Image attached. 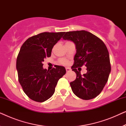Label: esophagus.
I'll return each instance as SVG.
<instances>
[{"instance_id": "1", "label": "esophagus", "mask_w": 126, "mask_h": 126, "mask_svg": "<svg viewBox=\"0 0 126 126\" xmlns=\"http://www.w3.org/2000/svg\"><path fill=\"white\" fill-rule=\"evenodd\" d=\"M66 70L67 72H69L71 71V69H70V68H66Z\"/></svg>"}]
</instances>
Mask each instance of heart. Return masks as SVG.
Wrapping results in <instances>:
<instances>
[{"mask_svg":"<svg viewBox=\"0 0 126 126\" xmlns=\"http://www.w3.org/2000/svg\"><path fill=\"white\" fill-rule=\"evenodd\" d=\"M59 62L63 65H66V64H68V61L65 59H63V58H61V59H60Z\"/></svg>","mask_w":126,"mask_h":126,"instance_id":"b5f03b06","label":"heart"}]
</instances>
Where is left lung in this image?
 <instances>
[{"label":"left lung","instance_id":"left-lung-1","mask_svg":"<svg viewBox=\"0 0 126 126\" xmlns=\"http://www.w3.org/2000/svg\"><path fill=\"white\" fill-rule=\"evenodd\" d=\"M65 40L75 43L76 53L72 70L76 79L70 82L73 92L83 100H90L100 94L111 72L110 56L104 43L96 35L85 30L65 32ZM85 64L87 72L83 75L77 70Z\"/></svg>","mask_w":126,"mask_h":126}]
</instances>
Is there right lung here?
<instances>
[{
	"instance_id": "add662e5",
	"label": "right lung",
	"mask_w": 126,
	"mask_h": 126,
	"mask_svg": "<svg viewBox=\"0 0 126 126\" xmlns=\"http://www.w3.org/2000/svg\"><path fill=\"white\" fill-rule=\"evenodd\" d=\"M65 32H44L27 39L16 58L18 80L24 92L32 100L44 102L50 98L58 81L66 73L63 66L50 70L43 68L42 62L51 56L52 49Z\"/></svg>"
}]
</instances>
